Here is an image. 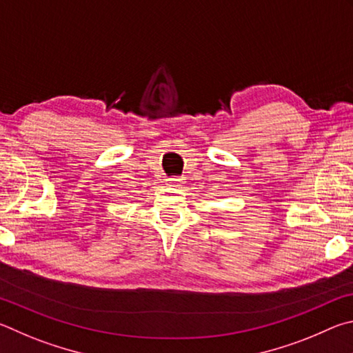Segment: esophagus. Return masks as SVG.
Returning a JSON list of instances; mask_svg holds the SVG:
<instances>
[{
	"instance_id": "esophagus-1",
	"label": "esophagus",
	"mask_w": 353,
	"mask_h": 353,
	"mask_svg": "<svg viewBox=\"0 0 353 353\" xmlns=\"http://www.w3.org/2000/svg\"><path fill=\"white\" fill-rule=\"evenodd\" d=\"M169 184H172V186H175V188H181L183 184H184V181H183V178H169Z\"/></svg>"
}]
</instances>
